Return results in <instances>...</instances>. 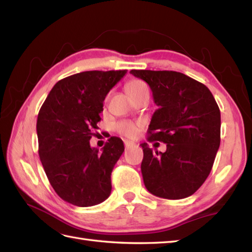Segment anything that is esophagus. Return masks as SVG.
I'll list each match as a JSON object with an SVG mask.
<instances>
[{"instance_id":"1","label":"esophagus","mask_w":252,"mask_h":252,"mask_svg":"<svg viewBox=\"0 0 252 252\" xmlns=\"http://www.w3.org/2000/svg\"><path fill=\"white\" fill-rule=\"evenodd\" d=\"M134 145H135L134 143H132V142H130V141H125V146H126V148H129V147L134 146Z\"/></svg>"}]
</instances>
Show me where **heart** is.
<instances>
[{
	"instance_id": "obj_1",
	"label": "heart",
	"mask_w": 252,
	"mask_h": 252,
	"mask_svg": "<svg viewBox=\"0 0 252 252\" xmlns=\"http://www.w3.org/2000/svg\"><path fill=\"white\" fill-rule=\"evenodd\" d=\"M126 91L129 94L130 97L141 94L144 91H148L147 85L141 80H131V81L126 84ZM140 123L132 122V121H120L118 122L115 129L120 135L126 136L127 138H134L137 136L140 132Z\"/></svg>"
}]
</instances>
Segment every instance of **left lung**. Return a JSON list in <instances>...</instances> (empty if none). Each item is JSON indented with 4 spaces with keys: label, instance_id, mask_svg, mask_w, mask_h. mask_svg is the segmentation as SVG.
I'll use <instances>...</instances> for the list:
<instances>
[{
    "label": "left lung",
    "instance_id": "8db88e82",
    "mask_svg": "<svg viewBox=\"0 0 252 252\" xmlns=\"http://www.w3.org/2000/svg\"><path fill=\"white\" fill-rule=\"evenodd\" d=\"M151 88L159 108L148 126V142L167 144L153 152L141 144V164L146 189L165 199H182L199 189L208 178L221 141V114L205 84L176 71L131 70Z\"/></svg>",
    "mask_w": 252,
    "mask_h": 252
}]
</instances>
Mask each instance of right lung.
I'll return each mask as SVG.
<instances>
[{"mask_svg": "<svg viewBox=\"0 0 252 252\" xmlns=\"http://www.w3.org/2000/svg\"><path fill=\"white\" fill-rule=\"evenodd\" d=\"M126 70L83 71L58 81L39 111V156L47 179L62 199L78 207L109 197L110 175L125 152L111 136L99 152L90 146L100 121L103 101Z\"/></svg>", "mask_w": 252, "mask_h": 252, "instance_id": "1", "label": "right lung"}]
</instances>
